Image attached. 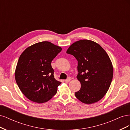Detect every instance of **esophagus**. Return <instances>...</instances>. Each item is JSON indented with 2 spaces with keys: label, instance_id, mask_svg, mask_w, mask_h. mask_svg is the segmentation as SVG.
<instances>
[{
  "label": "esophagus",
  "instance_id": "34e87169",
  "mask_svg": "<svg viewBox=\"0 0 130 130\" xmlns=\"http://www.w3.org/2000/svg\"><path fill=\"white\" fill-rule=\"evenodd\" d=\"M71 79H72V78H71V77H68L67 79L65 80H64V81H65V82H69L70 80H71Z\"/></svg>",
  "mask_w": 130,
  "mask_h": 130
}]
</instances>
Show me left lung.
I'll return each instance as SVG.
<instances>
[{"mask_svg": "<svg viewBox=\"0 0 130 130\" xmlns=\"http://www.w3.org/2000/svg\"><path fill=\"white\" fill-rule=\"evenodd\" d=\"M67 53L77 61L80 89L75 96L82 103L91 104L101 100L107 93L113 78V68L105 50L98 43L88 40L75 42Z\"/></svg>", "mask_w": 130, "mask_h": 130, "instance_id": "1", "label": "left lung"}]
</instances>
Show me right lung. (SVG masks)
Segmentation results:
<instances>
[{
  "label": "right lung",
  "instance_id": "1",
  "mask_svg": "<svg viewBox=\"0 0 130 130\" xmlns=\"http://www.w3.org/2000/svg\"><path fill=\"white\" fill-rule=\"evenodd\" d=\"M61 47L49 42H39L27 48L19 58L15 79L23 94L37 103L49 101L61 82L55 80L51 63Z\"/></svg>",
  "mask_w": 130,
  "mask_h": 130
}]
</instances>
